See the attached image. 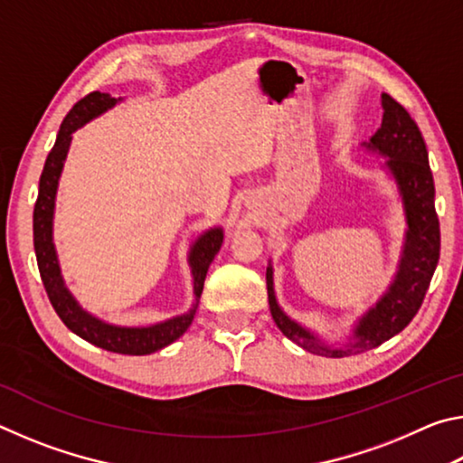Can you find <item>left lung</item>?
Listing matches in <instances>:
<instances>
[{
	"label": "left lung",
	"instance_id": "1",
	"mask_svg": "<svg viewBox=\"0 0 463 463\" xmlns=\"http://www.w3.org/2000/svg\"><path fill=\"white\" fill-rule=\"evenodd\" d=\"M382 106V127L367 143V148L388 156L386 165L402 194L406 222H409L401 269L396 273L394 284L375 304V308L359 320L354 343L345 345V347H328L281 312L276 302V294H273L271 268H268V276H265L268 278L269 310L278 328L289 341L315 355L345 357L364 354V351L378 347L383 341L401 333L425 300L430 278H433L439 261L441 232H439V218L435 213V184L429 167L427 145L422 140L417 122L394 98L383 93Z\"/></svg>",
	"mask_w": 463,
	"mask_h": 463
}]
</instances>
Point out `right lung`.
I'll list each match as a JSON object with an SVG mask.
<instances>
[{"mask_svg": "<svg viewBox=\"0 0 463 463\" xmlns=\"http://www.w3.org/2000/svg\"><path fill=\"white\" fill-rule=\"evenodd\" d=\"M116 98L109 93L91 91L88 96L81 98L77 104L69 109L65 120L61 124V130L57 135V143L51 148L49 156H46L41 184H38V198L34 203V250H36V261L38 271H41L43 284L46 289V296L52 304L54 312L59 318L65 323L69 331L80 335L91 345L112 351V354L122 355H148L155 354L167 345L179 339L187 326L192 325L195 308H198L203 279L210 263L221 250L224 234L221 229H213L203 232L202 237L194 242L192 253H190V265H192V276H194V294L195 304L194 308L184 317H175L165 323L153 325V326H140V328H127V326H114L106 325L98 320L96 317L88 315L81 310L80 304L73 300V296L69 294V289L62 284L57 253H54L52 245V213H54V195H57L59 175L62 169V161H65L69 145H71V135L83 127L85 122L96 118L101 112H106L108 108L116 104Z\"/></svg>", "mask_w": 463, "mask_h": 463, "instance_id": "1", "label": "right lung"}]
</instances>
